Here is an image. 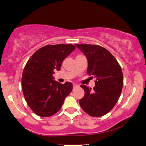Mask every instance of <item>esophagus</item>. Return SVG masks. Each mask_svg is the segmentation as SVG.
Returning a JSON list of instances; mask_svg holds the SVG:
<instances>
[{
  "instance_id": "34e87169",
  "label": "esophagus",
  "mask_w": 146,
  "mask_h": 146,
  "mask_svg": "<svg viewBox=\"0 0 146 146\" xmlns=\"http://www.w3.org/2000/svg\"><path fill=\"white\" fill-rule=\"evenodd\" d=\"M73 88H76V87H78L79 86L77 84H73Z\"/></svg>"
}]
</instances>
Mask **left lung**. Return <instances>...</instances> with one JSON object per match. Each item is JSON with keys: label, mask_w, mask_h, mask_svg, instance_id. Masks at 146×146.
Returning a JSON list of instances; mask_svg holds the SVG:
<instances>
[{"label": "left lung", "mask_w": 146, "mask_h": 146, "mask_svg": "<svg viewBox=\"0 0 146 146\" xmlns=\"http://www.w3.org/2000/svg\"><path fill=\"white\" fill-rule=\"evenodd\" d=\"M75 46L88 59V74L96 79L93 90L85 85L81 86L85 95L79 100V104L92 117H102L112 109L121 96L123 85L122 69L104 48L92 44Z\"/></svg>", "instance_id": "left-lung-1"}]
</instances>
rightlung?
Instances as JSON below:
<instances>
[{"mask_svg":"<svg viewBox=\"0 0 146 146\" xmlns=\"http://www.w3.org/2000/svg\"><path fill=\"white\" fill-rule=\"evenodd\" d=\"M75 49L73 44L46 45L38 49L25 64L22 90L27 104L37 115L46 117L56 113L73 90L71 82L60 84L52 75Z\"/></svg>","mask_w":146,"mask_h":146,"instance_id":"add662e5","label":"right lung"}]
</instances>
